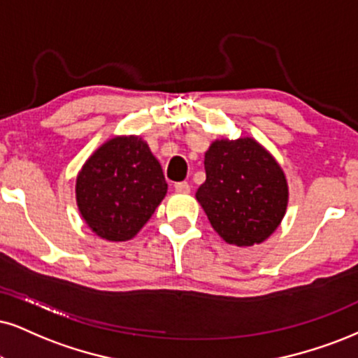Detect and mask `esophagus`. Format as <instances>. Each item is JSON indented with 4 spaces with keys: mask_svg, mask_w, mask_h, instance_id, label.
<instances>
[{
    "mask_svg": "<svg viewBox=\"0 0 358 358\" xmlns=\"http://www.w3.org/2000/svg\"><path fill=\"white\" fill-rule=\"evenodd\" d=\"M174 189H176V192H179V194H189V192H191V186H189L187 182H178L174 186Z\"/></svg>",
    "mask_w": 358,
    "mask_h": 358,
    "instance_id": "34e87169",
    "label": "esophagus"
}]
</instances>
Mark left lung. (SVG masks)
<instances>
[{
    "label": "left lung",
    "mask_w": 358,
    "mask_h": 358,
    "mask_svg": "<svg viewBox=\"0 0 358 358\" xmlns=\"http://www.w3.org/2000/svg\"><path fill=\"white\" fill-rule=\"evenodd\" d=\"M204 167L196 199L214 231L237 247L268 239L289 204V184L275 157L254 138H222L206 151Z\"/></svg>",
    "instance_id": "obj_1"
}]
</instances>
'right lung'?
<instances>
[{
  "instance_id": "right-lung-1",
  "label": "right lung",
  "mask_w": 358,
  "mask_h": 358,
  "mask_svg": "<svg viewBox=\"0 0 358 358\" xmlns=\"http://www.w3.org/2000/svg\"><path fill=\"white\" fill-rule=\"evenodd\" d=\"M167 192L162 167L139 136H114L87 157L76 178L79 214L96 236L131 241Z\"/></svg>"
}]
</instances>
